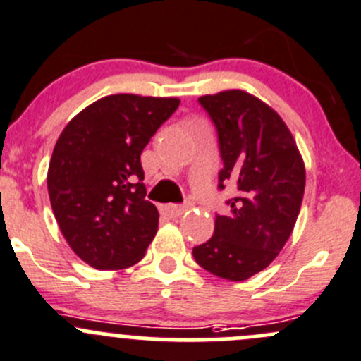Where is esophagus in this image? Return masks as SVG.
Instances as JSON below:
<instances>
[{"instance_id": "1", "label": "esophagus", "mask_w": 361, "mask_h": 361, "mask_svg": "<svg viewBox=\"0 0 361 361\" xmlns=\"http://www.w3.org/2000/svg\"><path fill=\"white\" fill-rule=\"evenodd\" d=\"M187 209H188V206H174V204H166V206H162V211L169 218L181 216V214H183Z\"/></svg>"}]
</instances>
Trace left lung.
<instances>
[{"label":"left lung","instance_id":"1","mask_svg":"<svg viewBox=\"0 0 361 361\" xmlns=\"http://www.w3.org/2000/svg\"><path fill=\"white\" fill-rule=\"evenodd\" d=\"M218 133L224 169L218 187L231 183V213L216 214L214 234L195 246L202 269L228 281H245L279 255L297 221L305 167L292 133L269 104L232 89L199 97Z\"/></svg>","mask_w":361,"mask_h":361}]
</instances>
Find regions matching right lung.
<instances>
[{"label":"right lung","mask_w":361,"mask_h":361,"mask_svg":"<svg viewBox=\"0 0 361 361\" xmlns=\"http://www.w3.org/2000/svg\"><path fill=\"white\" fill-rule=\"evenodd\" d=\"M178 106V97L113 94L61 133L47 174L50 204L69 248L90 267H130L157 234L141 152Z\"/></svg>","instance_id":"obj_1"}]
</instances>
